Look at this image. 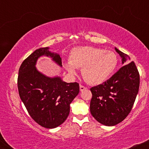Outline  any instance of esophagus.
<instances>
[{"instance_id":"1","label":"esophagus","mask_w":149,"mask_h":149,"mask_svg":"<svg viewBox=\"0 0 149 149\" xmlns=\"http://www.w3.org/2000/svg\"><path fill=\"white\" fill-rule=\"evenodd\" d=\"M85 89H87V88L86 87H85L84 85H80V91H83V90H85Z\"/></svg>"}]
</instances>
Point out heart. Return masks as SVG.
<instances>
[{"label": "heart", "instance_id": "obj_1", "mask_svg": "<svg viewBox=\"0 0 149 149\" xmlns=\"http://www.w3.org/2000/svg\"><path fill=\"white\" fill-rule=\"evenodd\" d=\"M118 62L117 56L111 51L93 46H80L71 51L69 62L65 66L71 74L76 73V68H82V76L85 81L99 85L114 72Z\"/></svg>", "mask_w": 149, "mask_h": 149}]
</instances>
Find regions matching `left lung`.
I'll return each instance as SVG.
<instances>
[{
	"mask_svg": "<svg viewBox=\"0 0 149 149\" xmlns=\"http://www.w3.org/2000/svg\"><path fill=\"white\" fill-rule=\"evenodd\" d=\"M123 64L127 55L117 48ZM139 73L134 61L127 63L102 84L90 91V113L104 125L113 126L122 122L131 111L139 88Z\"/></svg>",
	"mask_w": 149,
	"mask_h": 149,
	"instance_id": "left-lung-1",
	"label": "left lung"
}]
</instances>
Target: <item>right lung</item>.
<instances>
[{"mask_svg":"<svg viewBox=\"0 0 149 149\" xmlns=\"http://www.w3.org/2000/svg\"><path fill=\"white\" fill-rule=\"evenodd\" d=\"M48 47L35 50L24 60L19 69V95L32 119L42 127H57L66 120L70 112V104L79 93V84L67 83L59 77L49 78L39 72L36 63L40 56H49L61 66L58 54Z\"/></svg>","mask_w":149,"mask_h":149,"instance_id":"add662e5","label":"right lung"}]
</instances>
